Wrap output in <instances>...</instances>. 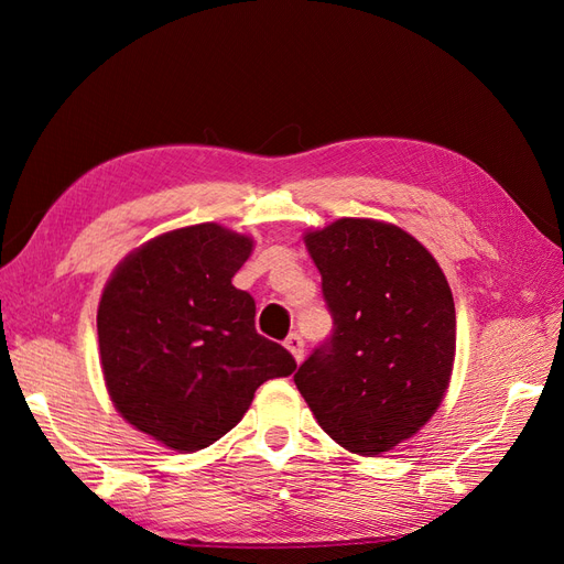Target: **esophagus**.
I'll return each instance as SVG.
<instances>
[{"label":"esophagus","instance_id":"obj_1","mask_svg":"<svg viewBox=\"0 0 564 564\" xmlns=\"http://www.w3.org/2000/svg\"><path fill=\"white\" fill-rule=\"evenodd\" d=\"M284 348L294 355V360L296 362H301L303 360V338L299 336V334H289L286 338H284Z\"/></svg>","mask_w":564,"mask_h":564}]
</instances>
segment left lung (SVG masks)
Segmentation results:
<instances>
[{
  "label": "left lung",
  "mask_w": 564,
  "mask_h": 564,
  "mask_svg": "<svg viewBox=\"0 0 564 564\" xmlns=\"http://www.w3.org/2000/svg\"><path fill=\"white\" fill-rule=\"evenodd\" d=\"M332 336L294 373L324 433L352 454L398 447L449 386L456 313L445 272L398 226L338 218L305 235Z\"/></svg>",
  "instance_id": "obj_1"
}]
</instances>
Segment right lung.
Segmentation results:
<instances>
[{"label": "right lung", "instance_id": "add662e5", "mask_svg": "<svg viewBox=\"0 0 564 564\" xmlns=\"http://www.w3.org/2000/svg\"><path fill=\"white\" fill-rule=\"evenodd\" d=\"M253 242L216 224L164 232L129 253L98 305V348L117 412L176 452L214 445L253 392L296 360L253 327L232 286Z\"/></svg>", "mask_w": 564, "mask_h": 564}]
</instances>
